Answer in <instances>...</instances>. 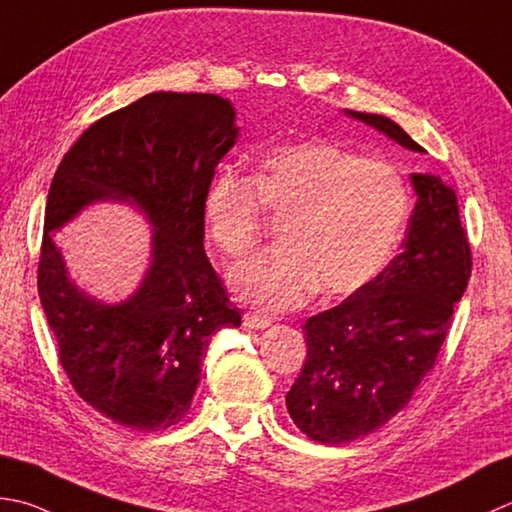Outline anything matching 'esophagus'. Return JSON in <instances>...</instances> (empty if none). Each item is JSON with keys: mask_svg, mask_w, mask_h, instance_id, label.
Here are the masks:
<instances>
[{"mask_svg": "<svg viewBox=\"0 0 512 512\" xmlns=\"http://www.w3.org/2000/svg\"><path fill=\"white\" fill-rule=\"evenodd\" d=\"M268 326H270V319H268V317L255 315V313H246V315H244V328L259 330V328H268Z\"/></svg>", "mask_w": 512, "mask_h": 512, "instance_id": "1", "label": "esophagus"}]
</instances>
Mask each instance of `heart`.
Listing matches in <instances>:
<instances>
[{
	"label": "heart",
	"mask_w": 512,
	"mask_h": 512,
	"mask_svg": "<svg viewBox=\"0 0 512 512\" xmlns=\"http://www.w3.org/2000/svg\"><path fill=\"white\" fill-rule=\"evenodd\" d=\"M264 213L284 219L279 248L230 270L239 302L264 313L310 295L344 299L364 290L395 253L410 213V188L395 166L326 139L279 146L257 177L222 170L204 197L213 242L244 257L262 239Z\"/></svg>",
	"instance_id": "b5f03b06"
}]
</instances>
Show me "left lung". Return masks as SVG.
<instances>
[{"mask_svg":"<svg viewBox=\"0 0 512 512\" xmlns=\"http://www.w3.org/2000/svg\"><path fill=\"white\" fill-rule=\"evenodd\" d=\"M404 148L424 153L393 119L346 110ZM417 204L402 253L364 290L306 319L308 357L286 395L297 428L322 444L375 433L404 410L435 366L455 302L473 270L455 190L413 175Z\"/></svg>","mask_w":512,"mask_h":512,"instance_id":"1","label":"left lung"}]
</instances>
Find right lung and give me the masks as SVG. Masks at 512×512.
<instances>
[{
	"label": "right lung",
	"mask_w": 512,
	"mask_h": 512,
	"mask_svg": "<svg viewBox=\"0 0 512 512\" xmlns=\"http://www.w3.org/2000/svg\"><path fill=\"white\" fill-rule=\"evenodd\" d=\"M237 133L228 99L162 90L97 119L55 170L39 299L75 393L119 426L148 433L184 419L210 335L242 324L204 253V197ZM97 198L133 203L156 226L145 282L119 305L70 283L52 239Z\"/></svg>",
	"instance_id": "obj_1"
}]
</instances>
